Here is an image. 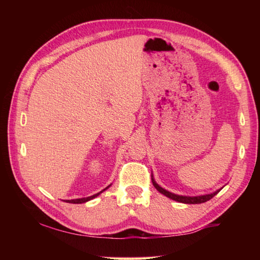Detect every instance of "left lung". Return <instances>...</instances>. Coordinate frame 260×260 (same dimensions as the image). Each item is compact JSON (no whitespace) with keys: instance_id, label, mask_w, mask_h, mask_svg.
<instances>
[{"instance_id":"obj_1","label":"left lung","mask_w":260,"mask_h":260,"mask_svg":"<svg viewBox=\"0 0 260 260\" xmlns=\"http://www.w3.org/2000/svg\"><path fill=\"white\" fill-rule=\"evenodd\" d=\"M151 180H152V184L155 186V188L157 189L158 191H159L160 193H162V195H165L166 197H169V199L173 200V201H177V202H180V203H184V204H201V203H204V202H208L209 200L212 199V197H214L217 193L220 191V189L217 191H214L212 193H208V195H201V196H182V195H177V193H173V192H170L165 190L164 188H161L159 184H158L155 179H153V177L151 175Z\"/></svg>"}]
</instances>
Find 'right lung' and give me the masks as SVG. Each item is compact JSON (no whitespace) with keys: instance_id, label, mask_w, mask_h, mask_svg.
<instances>
[{"instance_id":"right-lung-1","label":"right lung","mask_w":260,"mask_h":260,"mask_svg":"<svg viewBox=\"0 0 260 260\" xmlns=\"http://www.w3.org/2000/svg\"><path fill=\"white\" fill-rule=\"evenodd\" d=\"M110 186H111V184H110ZM110 186H108L107 188L103 189L102 191H100V192H98V193H95V195H93V196H89V197H83V199H77V200H68V201H65V202H68V203H73V204H81V203H86V202L90 201V200H93V199H95V197H98L101 192H103L104 190H107V189H108Z\"/></svg>"}]
</instances>
